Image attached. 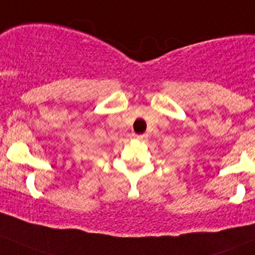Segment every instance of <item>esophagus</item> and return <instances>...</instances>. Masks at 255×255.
<instances>
[{"instance_id": "obj_1", "label": "esophagus", "mask_w": 255, "mask_h": 255, "mask_svg": "<svg viewBox=\"0 0 255 255\" xmlns=\"http://www.w3.org/2000/svg\"><path fill=\"white\" fill-rule=\"evenodd\" d=\"M147 137L146 134H142V135H136V139L137 140H145Z\"/></svg>"}]
</instances>
